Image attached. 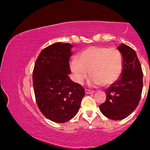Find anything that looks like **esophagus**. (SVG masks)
Instances as JSON below:
<instances>
[{
	"instance_id": "1",
	"label": "esophagus",
	"mask_w": 150,
	"mask_h": 150,
	"mask_svg": "<svg viewBox=\"0 0 150 150\" xmlns=\"http://www.w3.org/2000/svg\"><path fill=\"white\" fill-rule=\"evenodd\" d=\"M85 92H86V94H93L94 92V90H88V89H86Z\"/></svg>"
}]
</instances>
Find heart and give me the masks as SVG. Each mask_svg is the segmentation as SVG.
Here are the masks:
<instances>
[{
	"label": "heart",
	"mask_w": 150,
	"mask_h": 150,
	"mask_svg": "<svg viewBox=\"0 0 150 150\" xmlns=\"http://www.w3.org/2000/svg\"><path fill=\"white\" fill-rule=\"evenodd\" d=\"M124 58L115 47L90 46L82 51L73 60L71 68L77 83H83L89 71L94 85L109 86L119 79L123 71Z\"/></svg>",
	"instance_id": "heart-1"
}]
</instances>
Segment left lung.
Masks as SVG:
<instances>
[{"mask_svg": "<svg viewBox=\"0 0 150 150\" xmlns=\"http://www.w3.org/2000/svg\"><path fill=\"white\" fill-rule=\"evenodd\" d=\"M117 49L124 58L122 75L105 90L106 100L99 106L105 116L113 120L124 119L134 111L143 90V73L135 51L126 44Z\"/></svg>", "mask_w": 150, "mask_h": 150, "instance_id": "left-lung-1", "label": "left lung"}]
</instances>
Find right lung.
I'll return each mask as SVG.
<instances>
[{
	"mask_svg": "<svg viewBox=\"0 0 150 150\" xmlns=\"http://www.w3.org/2000/svg\"><path fill=\"white\" fill-rule=\"evenodd\" d=\"M72 45L58 42L41 52L33 69V81L37 106L54 122L63 123L79 111L85 90L69 79Z\"/></svg>",
	"mask_w": 150,
	"mask_h": 150,
	"instance_id": "1",
	"label": "right lung"
}]
</instances>
